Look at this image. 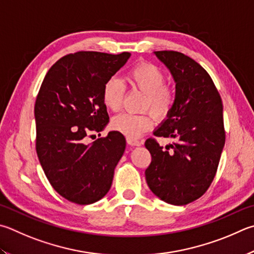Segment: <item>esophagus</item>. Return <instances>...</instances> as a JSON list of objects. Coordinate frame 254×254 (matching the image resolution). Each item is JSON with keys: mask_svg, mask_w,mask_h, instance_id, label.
<instances>
[{"mask_svg": "<svg viewBox=\"0 0 254 254\" xmlns=\"http://www.w3.org/2000/svg\"><path fill=\"white\" fill-rule=\"evenodd\" d=\"M127 142L130 145H135V146L142 145V142L139 141L137 139H134V137H127Z\"/></svg>", "mask_w": 254, "mask_h": 254, "instance_id": "34e87169", "label": "esophagus"}]
</instances>
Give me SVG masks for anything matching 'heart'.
Segmentation results:
<instances>
[{
	"label": "heart",
	"mask_w": 254,
	"mask_h": 254,
	"mask_svg": "<svg viewBox=\"0 0 254 254\" xmlns=\"http://www.w3.org/2000/svg\"><path fill=\"white\" fill-rule=\"evenodd\" d=\"M127 81L132 86L145 93L144 109H151L156 117L163 118L171 111L175 102V92L165 84L163 71L154 64L140 63L132 67L127 74ZM124 95L123 83L112 77L105 82L102 90V100L105 107L113 112L122 107ZM151 113H122L112 120V127L127 137L141 136L153 126Z\"/></svg>",
	"instance_id": "obj_1"
}]
</instances>
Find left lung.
<instances>
[{
	"instance_id": "1",
	"label": "left lung",
	"mask_w": 254,
	"mask_h": 254,
	"mask_svg": "<svg viewBox=\"0 0 254 254\" xmlns=\"http://www.w3.org/2000/svg\"><path fill=\"white\" fill-rule=\"evenodd\" d=\"M153 53L175 82L173 108L153 133L174 142L163 149L154 139L145 141L152 156L145 179L159 199L184 205L203 195L215 177L225 142L223 105L209 73L194 60L175 51Z\"/></svg>"
}]
</instances>
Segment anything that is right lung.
<instances>
[{"mask_svg":"<svg viewBox=\"0 0 254 254\" xmlns=\"http://www.w3.org/2000/svg\"><path fill=\"white\" fill-rule=\"evenodd\" d=\"M130 57L90 51L65 55L40 87L34 107L36 153L51 186L74 203H94L112 186L126 137L118 131L91 143L85 137L109 123L103 86Z\"/></svg>","mask_w":254,"mask_h":254,"instance_id":"1","label":"right lung"}]
</instances>
